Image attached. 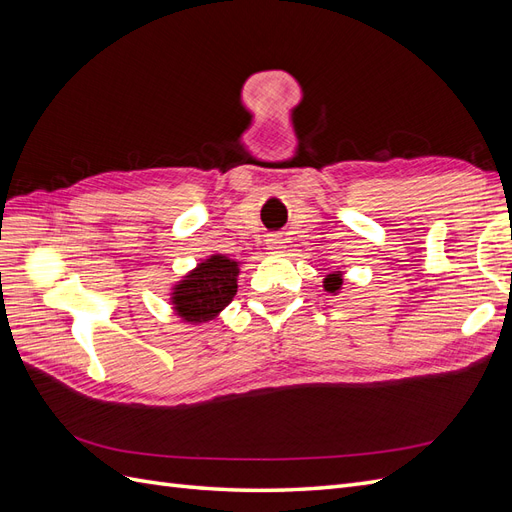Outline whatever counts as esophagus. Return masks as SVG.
Returning <instances> with one entry per match:
<instances>
[{
  "label": "esophagus",
  "instance_id": "1",
  "mask_svg": "<svg viewBox=\"0 0 512 512\" xmlns=\"http://www.w3.org/2000/svg\"><path fill=\"white\" fill-rule=\"evenodd\" d=\"M267 247L271 254H282L284 252V239L280 235H269L267 237Z\"/></svg>",
  "mask_w": 512,
  "mask_h": 512
}]
</instances>
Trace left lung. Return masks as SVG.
<instances>
[{"instance_id": "left-lung-1", "label": "left lung", "mask_w": 512, "mask_h": 512, "mask_svg": "<svg viewBox=\"0 0 512 512\" xmlns=\"http://www.w3.org/2000/svg\"><path fill=\"white\" fill-rule=\"evenodd\" d=\"M342 284H344V271H333L322 280V288L329 294H333V297L335 294H339V290H342Z\"/></svg>"}]
</instances>
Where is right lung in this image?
<instances>
[{
    "label": "right lung",
    "instance_id": "add662e5",
    "mask_svg": "<svg viewBox=\"0 0 512 512\" xmlns=\"http://www.w3.org/2000/svg\"><path fill=\"white\" fill-rule=\"evenodd\" d=\"M241 262L226 254H211L170 288V309L185 324H205L218 318L237 294Z\"/></svg>",
    "mask_w": 512,
    "mask_h": 512
}]
</instances>
